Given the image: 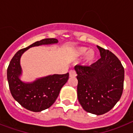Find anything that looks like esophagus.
Masks as SVG:
<instances>
[{"instance_id":"34e87169","label":"esophagus","mask_w":133,"mask_h":133,"mask_svg":"<svg viewBox=\"0 0 133 133\" xmlns=\"http://www.w3.org/2000/svg\"><path fill=\"white\" fill-rule=\"evenodd\" d=\"M69 74H70V77H76V75H77V74H76V72H75V70H72L70 71V72H69Z\"/></svg>"}]
</instances>
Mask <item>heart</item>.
<instances>
[{"instance_id": "obj_1", "label": "heart", "mask_w": 133, "mask_h": 133, "mask_svg": "<svg viewBox=\"0 0 133 133\" xmlns=\"http://www.w3.org/2000/svg\"><path fill=\"white\" fill-rule=\"evenodd\" d=\"M76 54L78 56H82L85 54V62L87 64L92 63L97 58V54L95 53V50H89L86 47H80L77 48L76 50Z\"/></svg>"}]
</instances>
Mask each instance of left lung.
Wrapping results in <instances>:
<instances>
[{"label": "left lung", "mask_w": 133, "mask_h": 133, "mask_svg": "<svg viewBox=\"0 0 133 133\" xmlns=\"http://www.w3.org/2000/svg\"><path fill=\"white\" fill-rule=\"evenodd\" d=\"M101 58L90 66L77 65V97L84 110L101 115L110 111L122 97L124 69L117 56L97 45Z\"/></svg>", "instance_id": "left-lung-1"}]
</instances>
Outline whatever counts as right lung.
<instances>
[{"mask_svg":"<svg viewBox=\"0 0 133 133\" xmlns=\"http://www.w3.org/2000/svg\"><path fill=\"white\" fill-rule=\"evenodd\" d=\"M58 43L56 38H45L18 51L11 58L7 68V81L14 99L23 108L32 112H41L49 108L56 101L61 89L69 78V73L50 75L36 79L32 82L21 80L22 68L21 57L30 48Z\"/></svg>","mask_w":133,"mask_h":133,"instance_id":"add662e5","label":"right lung"}]
</instances>
